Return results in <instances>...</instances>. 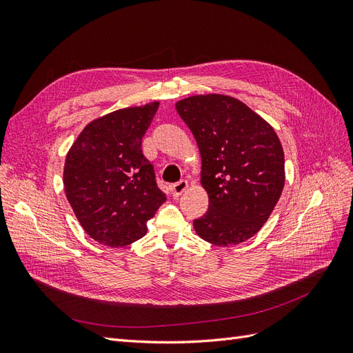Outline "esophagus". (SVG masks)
<instances>
[{"mask_svg":"<svg viewBox=\"0 0 353 353\" xmlns=\"http://www.w3.org/2000/svg\"><path fill=\"white\" fill-rule=\"evenodd\" d=\"M187 188H188V181L187 179H181L179 183L172 185V194H174V197H179Z\"/></svg>","mask_w":353,"mask_h":353,"instance_id":"esophagus-1","label":"esophagus"}]
</instances>
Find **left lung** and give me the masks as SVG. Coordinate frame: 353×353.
I'll use <instances>...</instances> for the list:
<instances>
[{
    "instance_id": "8db88e82",
    "label": "left lung",
    "mask_w": 353,
    "mask_h": 353,
    "mask_svg": "<svg viewBox=\"0 0 353 353\" xmlns=\"http://www.w3.org/2000/svg\"><path fill=\"white\" fill-rule=\"evenodd\" d=\"M201 157L200 184L209 208L194 219L197 236L236 245L268 221L284 188V152L262 116L225 94H199L175 104Z\"/></svg>"
}]
</instances>
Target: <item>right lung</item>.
<instances>
[{
  "label": "right lung",
  "instance_id": "1",
  "mask_svg": "<svg viewBox=\"0 0 353 353\" xmlns=\"http://www.w3.org/2000/svg\"><path fill=\"white\" fill-rule=\"evenodd\" d=\"M159 101L132 105L91 121L70 145L63 187L88 236L123 248L147 232V221L165 203L141 141Z\"/></svg>",
  "mask_w": 353,
  "mask_h": 353
}]
</instances>
